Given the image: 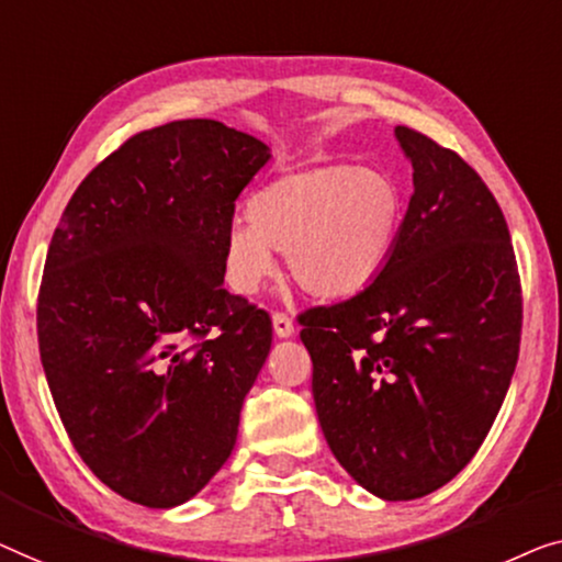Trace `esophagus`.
<instances>
[{
  "instance_id": "esophagus-1",
  "label": "esophagus",
  "mask_w": 562,
  "mask_h": 562,
  "mask_svg": "<svg viewBox=\"0 0 562 562\" xmlns=\"http://www.w3.org/2000/svg\"><path fill=\"white\" fill-rule=\"evenodd\" d=\"M272 328H274V336L278 338H290L292 334H295V326H292V318L288 313L278 311L272 315Z\"/></svg>"
}]
</instances>
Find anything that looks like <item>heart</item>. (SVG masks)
Listing matches in <instances>:
<instances>
[{
  "label": "heart",
  "instance_id": "1",
  "mask_svg": "<svg viewBox=\"0 0 562 562\" xmlns=\"http://www.w3.org/2000/svg\"><path fill=\"white\" fill-rule=\"evenodd\" d=\"M400 180L382 168L313 165L249 195V226L226 236V280L251 295L272 278L274 251H288L292 280L315 297H346L384 270L405 224Z\"/></svg>",
  "mask_w": 562,
  "mask_h": 562
}]
</instances>
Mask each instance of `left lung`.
Instances as JSON below:
<instances>
[{
    "mask_svg": "<svg viewBox=\"0 0 562 562\" xmlns=\"http://www.w3.org/2000/svg\"><path fill=\"white\" fill-rule=\"evenodd\" d=\"M415 193L390 262L357 295L300 313L313 400L338 463L409 502L488 436L521 338V284L499 203L461 155L394 130Z\"/></svg>",
    "mask_w": 562,
    "mask_h": 562,
    "instance_id": "obj_1",
    "label": "left lung"
}]
</instances>
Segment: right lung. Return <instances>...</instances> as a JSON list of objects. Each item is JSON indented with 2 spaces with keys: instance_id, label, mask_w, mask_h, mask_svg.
Instances as JSON below:
<instances>
[{
  "instance_id": "add662e5",
  "label": "right lung",
  "mask_w": 562,
  "mask_h": 562,
  "mask_svg": "<svg viewBox=\"0 0 562 562\" xmlns=\"http://www.w3.org/2000/svg\"><path fill=\"white\" fill-rule=\"evenodd\" d=\"M267 160L213 120L145 130L50 239L37 344L55 409L93 476L142 507H178L226 463L270 353V313L224 288L234 203Z\"/></svg>"
}]
</instances>
